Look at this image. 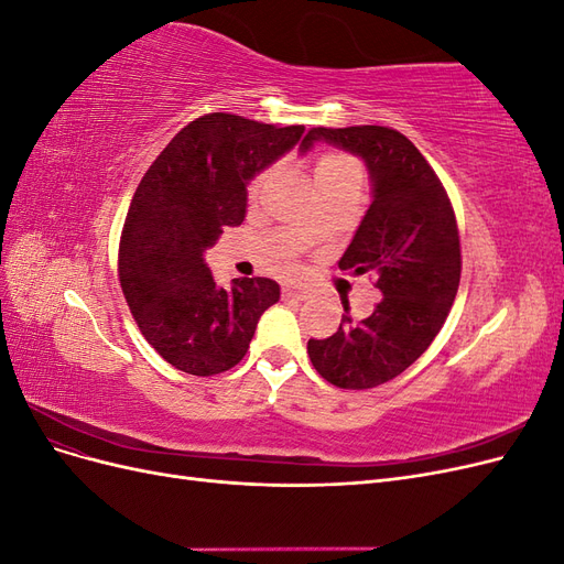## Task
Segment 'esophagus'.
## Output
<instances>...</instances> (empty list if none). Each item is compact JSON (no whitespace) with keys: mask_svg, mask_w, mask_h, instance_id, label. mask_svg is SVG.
Listing matches in <instances>:
<instances>
[{"mask_svg":"<svg viewBox=\"0 0 564 564\" xmlns=\"http://www.w3.org/2000/svg\"><path fill=\"white\" fill-rule=\"evenodd\" d=\"M284 296H289V299H296V301H303V299H308L311 296V292L305 286H301V284H286L284 289Z\"/></svg>","mask_w":564,"mask_h":564,"instance_id":"esophagus-1","label":"esophagus"}]
</instances>
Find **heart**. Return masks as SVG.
Returning a JSON list of instances; mask_svg holds the SVG:
<instances>
[{
  "label": "heart",
  "mask_w": 564,
  "mask_h": 564,
  "mask_svg": "<svg viewBox=\"0 0 564 564\" xmlns=\"http://www.w3.org/2000/svg\"><path fill=\"white\" fill-rule=\"evenodd\" d=\"M346 176H357V162L352 158L344 155V152H338V150L317 152V158H315V183L317 185H327V183L340 181ZM261 181H263V176H256L251 181V185H249L251 195L259 191Z\"/></svg>",
  "instance_id": "obj_1"
}]
</instances>
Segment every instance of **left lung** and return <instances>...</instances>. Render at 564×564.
<instances>
[{"instance_id":"1","label":"left lung","mask_w":564,"mask_h":564,"mask_svg":"<svg viewBox=\"0 0 564 564\" xmlns=\"http://www.w3.org/2000/svg\"><path fill=\"white\" fill-rule=\"evenodd\" d=\"M327 141L367 162L373 199L340 270L371 272L383 294L365 319H344L327 338H311L308 355L324 381L367 390L395 379L429 350L445 324L460 280V240L445 185L419 148L390 127H313L305 152Z\"/></svg>"}]
</instances>
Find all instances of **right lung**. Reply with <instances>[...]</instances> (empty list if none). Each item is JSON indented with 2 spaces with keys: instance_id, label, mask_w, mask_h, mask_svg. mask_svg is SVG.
<instances>
[{
  "instance_id": "add662e5",
  "label": "right lung",
  "mask_w": 564,
  "mask_h": 564,
  "mask_svg": "<svg viewBox=\"0 0 564 564\" xmlns=\"http://www.w3.org/2000/svg\"><path fill=\"white\" fill-rule=\"evenodd\" d=\"M305 127L209 112L183 127L135 187L119 237L117 275L148 344L193 377L232 369L256 322L280 301L270 278L216 286L204 251L240 226L247 181L294 148Z\"/></svg>"
}]
</instances>
